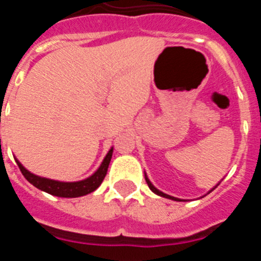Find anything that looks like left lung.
Returning <instances> with one entry per match:
<instances>
[{
    "label": "left lung",
    "instance_id": "8db88e82",
    "mask_svg": "<svg viewBox=\"0 0 261 261\" xmlns=\"http://www.w3.org/2000/svg\"><path fill=\"white\" fill-rule=\"evenodd\" d=\"M145 180H146V183H147V186H149V188H150V190L153 191L154 193H156V195H158V196H162V197H166V199H170V200H175V201H181V200L176 199V197H172V196L166 195V193H163V192H161V191H159V190H156L155 187H154L153 184H151V181L149 180V179H147L146 175H145Z\"/></svg>",
    "mask_w": 261,
    "mask_h": 261
}]
</instances>
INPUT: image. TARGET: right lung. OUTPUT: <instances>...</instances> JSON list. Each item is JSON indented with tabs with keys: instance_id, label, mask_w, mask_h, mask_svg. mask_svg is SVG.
Segmentation results:
<instances>
[{
	"instance_id": "right-lung-1",
	"label": "right lung",
	"mask_w": 261,
	"mask_h": 261,
	"mask_svg": "<svg viewBox=\"0 0 261 261\" xmlns=\"http://www.w3.org/2000/svg\"><path fill=\"white\" fill-rule=\"evenodd\" d=\"M112 151H114V149H111L108 151L106 158L103 159L100 167L91 176L85 179V180L71 181V183L52 180V179H47V177L34 175L30 171H27L26 168L20 165L19 161H17V159L15 161H17V165L20 171H22L23 176L26 177L32 186H35L39 190L44 191V192L49 193V195L59 196V197H80V196H85L87 193L94 192L102 184L103 179H105L106 174H107L111 158H112Z\"/></svg>"
}]
</instances>
